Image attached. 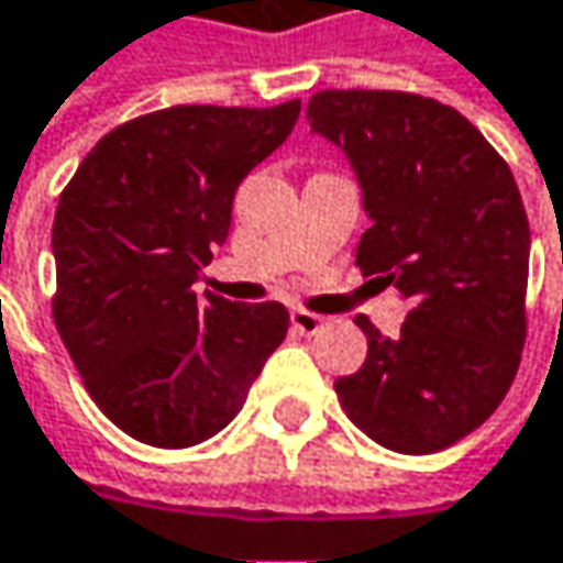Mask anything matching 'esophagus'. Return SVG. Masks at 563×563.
<instances>
[{"label":"esophagus","mask_w":563,"mask_h":563,"mask_svg":"<svg viewBox=\"0 0 563 563\" xmlns=\"http://www.w3.org/2000/svg\"><path fill=\"white\" fill-rule=\"evenodd\" d=\"M289 322H292V329H296L299 334H316L322 325H325V319H322V316L306 312V309H292V312H289Z\"/></svg>","instance_id":"34e87169"}]
</instances>
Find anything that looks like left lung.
Instances as JSON below:
<instances>
[{
    "instance_id": "8db88e82",
    "label": "left lung",
    "mask_w": 563,
    "mask_h": 563,
    "mask_svg": "<svg viewBox=\"0 0 563 563\" xmlns=\"http://www.w3.org/2000/svg\"><path fill=\"white\" fill-rule=\"evenodd\" d=\"M306 119L361 183L357 267L409 302L393 338L354 319L367 361L338 377L341 409L389 451H441L484 426L519 371L532 247L519 186L481 131L426 96L325 89Z\"/></svg>"
}]
</instances>
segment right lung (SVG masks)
Masks as SVG:
<instances>
[{
    "label": "right lung",
    "instance_id": "right-lung-1",
    "mask_svg": "<svg viewBox=\"0 0 563 563\" xmlns=\"http://www.w3.org/2000/svg\"><path fill=\"white\" fill-rule=\"evenodd\" d=\"M299 119L274 109L174 106L109 131L60 192L54 322L92 402L131 438L189 448L222 432L280 347V302L199 299L225 244L238 183Z\"/></svg>",
    "mask_w": 563,
    "mask_h": 563
}]
</instances>
